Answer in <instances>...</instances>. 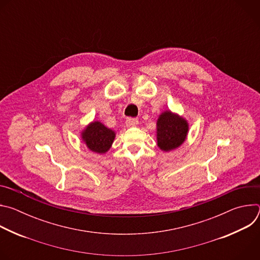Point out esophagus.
<instances>
[{"instance_id":"1","label":"esophagus","mask_w":260,"mask_h":260,"mask_svg":"<svg viewBox=\"0 0 260 260\" xmlns=\"http://www.w3.org/2000/svg\"><path fill=\"white\" fill-rule=\"evenodd\" d=\"M138 119L137 118H133V117H128V118H126V121H125V124L127 125V126H135V125H137L138 124Z\"/></svg>"}]
</instances>
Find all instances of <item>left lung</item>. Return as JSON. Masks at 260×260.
Returning <instances> with one entry per match:
<instances>
[{
	"label": "left lung",
	"mask_w": 260,
	"mask_h": 260,
	"mask_svg": "<svg viewBox=\"0 0 260 260\" xmlns=\"http://www.w3.org/2000/svg\"><path fill=\"white\" fill-rule=\"evenodd\" d=\"M187 132L186 120L167 111L157 120V145L164 151L173 150L185 141Z\"/></svg>",
	"instance_id": "left-lung-1"
}]
</instances>
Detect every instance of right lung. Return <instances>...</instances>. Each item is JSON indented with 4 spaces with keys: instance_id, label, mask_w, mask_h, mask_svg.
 <instances>
[{
    "instance_id": "add662e5",
    "label": "right lung",
    "mask_w": 260,
    "mask_h": 260,
    "mask_svg": "<svg viewBox=\"0 0 260 260\" xmlns=\"http://www.w3.org/2000/svg\"><path fill=\"white\" fill-rule=\"evenodd\" d=\"M115 138L113 131L106 127L99 121L89 124L82 133V139L89 149L96 153H105L109 150Z\"/></svg>"
}]
</instances>
